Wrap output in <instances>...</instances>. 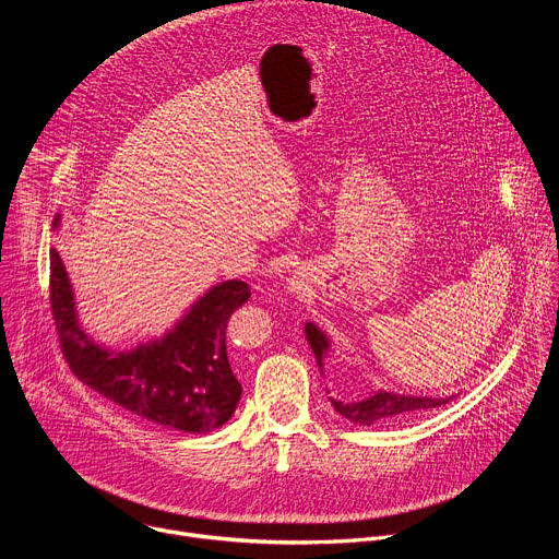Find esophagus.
I'll list each match as a JSON object with an SVG mask.
<instances>
[{"label": "esophagus", "instance_id": "obj_1", "mask_svg": "<svg viewBox=\"0 0 559 559\" xmlns=\"http://www.w3.org/2000/svg\"><path fill=\"white\" fill-rule=\"evenodd\" d=\"M289 289H292V292H296V294H298V292H300V289H302V283H300V281H298V278H292V281H289Z\"/></svg>", "mask_w": 559, "mask_h": 559}]
</instances>
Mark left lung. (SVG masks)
I'll return each instance as SVG.
<instances>
[{"instance_id": "obj_1", "label": "left lung", "mask_w": 559, "mask_h": 559, "mask_svg": "<svg viewBox=\"0 0 559 559\" xmlns=\"http://www.w3.org/2000/svg\"><path fill=\"white\" fill-rule=\"evenodd\" d=\"M305 336L316 356L318 369L323 371V360L330 349L328 336L313 323L305 325ZM330 401L343 418H347L349 423L369 427L373 423H382V420H391L397 416H409V414H418L423 409L440 407V405L449 403L451 397H427V395L423 397V395H401L393 391H378L369 397H362V401H338V397H330Z\"/></svg>"}]
</instances>
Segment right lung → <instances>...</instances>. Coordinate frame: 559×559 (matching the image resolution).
Wrapping results in <instances>:
<instances>
[{
	"label": "right lung",
	"instance_id": "right-lung-1",
	"mask_svg": "<svg viewBox=\"0 0 559 559\" xmlns=\"http://www.w3.org/2000/svg\"><path fill=\"white\" fill-rule=\"evenodd\" d=\"M248 298V283H218L164 338L112 352L79 325L70 278L59 252L50 250V309L70 371L119 407L183 433L223 427L241 401L243 386L229 367L225 328Z\"/></svg>",
	"mask_w": 559,
	"mask_h": 559
}]
</instances>
